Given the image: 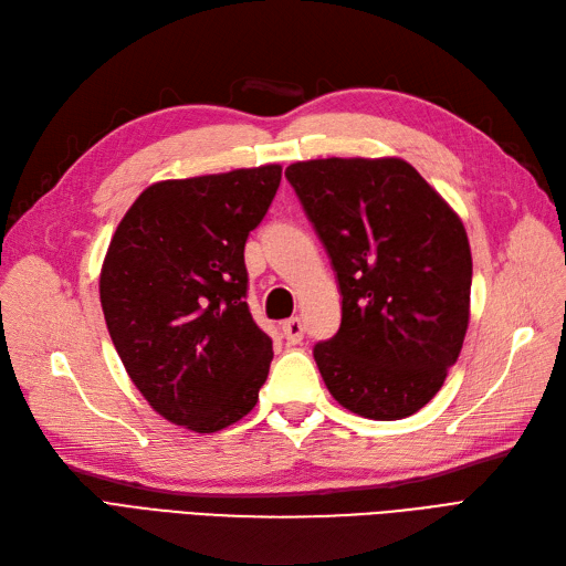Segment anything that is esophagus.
I'll use <instances>...</instances> for the list:
<instances>
[{
	"label": "esophagus",
	"mask_w": 566,
	"mask_h": 566,
	"mask_svg": "<svg viewBox=\"0 0 566 566\" xmlns=\"http://www.w3.org/2000/svg\"><path fill=\"white\" fill-rule=\"evenodd\" d=\"M281 331H283V337H285L287 345H300L302 337H304V323L297 316H293V318L283 321Z\"/></svg>",
	"instance_id": "esophagus-1"
}]
</instances>
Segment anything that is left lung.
I'll list each match as a JSON object with an SVG mask.
<instances>
[{
    "instance_id": "left-lung-1",
    "label": "left lung",
    "mask_w": 566,
    "mask_h": 566,
    "mask_svg": "<svg viewBox=\"0 0 566 566\" xmlns=\"http://www.w3.org/2000/svg\"><path fill=\"white\" fill-rule=\"evenodd\" d=\"M331 256L339 331L314 347L339 406L401 420L432 401L470 321L465 227L401 158H325L285 169Z\"/></svg>"
}]
</instances>
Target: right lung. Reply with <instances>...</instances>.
Listing matches in <instances>:
<instances>
[{"label": "right lung", "instance_id": "obj_1", "mask_svg": "<svg viewBox=\"0 0 566 566\" xmlns=\"http://www.w3.org/2000/svg\"><path fill=\"white\" fill-rule=\"evenodd\" d=\"M281 165L148 186L119 221L98 293L113 345L153 410L210 434L248 416L273 358L248 310L245 241Z\"/></svg>", "mask_w": 566, "mask_h": 566}]
</instances>
